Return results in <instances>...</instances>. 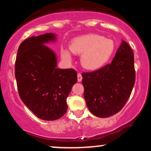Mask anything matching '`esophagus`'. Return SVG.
Returning a JSON list of instances; mask_svg holds the SVG:
<instances>
[{
    "instance_id": "34e87169",
    "label": "esophagus",
    "mask_w": 151,
    "mask_h": 151,
    "mask_svg": "<svg viewBox=\"0 0 151 151\" xmlns=\"http://www.w3.org/2000/svg\"><path fill=\"white\" fill-rule=\"evenodd\" d=\"M82 80V76H81V74L80 73H78L77 74V81H81Z\"/></svg>"
}]
</instances>
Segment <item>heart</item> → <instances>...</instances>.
<instances>
[{
  "instance_id": "heart-1",
  "label": "heart",
  "mask_w": 151,
  "mask_h": 151,
  "mask_svg": "<svg viewBox=\"0 0 151 151\" xmlns=\"http://www.w3.org/2000/svg\"><path fill=\"white\" fill-rule=\"evenodd\" d=\"M72 52L81 55V64L87 70H97L109 61L113 55L115 45L113 40L96 34H88L74 38L71 42ZM62 57L68 62L72 56L67 50H62Z\"/></svg>"
}]
</instances>
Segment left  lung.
<instances>
[{"label": "left lung", "mask_w": 151, "mask_h": 151, "mask_svg": "<svg viewBox=\"0 0 151 151\" xmlns=\"http://www.w3.org/2000/svg\"><path fill=\"white\" fill-rule=\"evenodd\" d=\"M81 75L84 97L91 113L100 118L114 115L126 104L136 81L131 47L122 41L111 63Z\"/></svg>", "instance_id": "8db88e82"}]
</instances>
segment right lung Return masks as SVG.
Listing matches in <instances>:
<instances>
[{
    "label": "right lung",
    "mask_w": 151,
    "mask_h": 151,
    "mask_svg": "<svg viewBox=\"0 0 151 151\" xmlns=\"http://www.w3.org/2000/svg\"><path fill=\"white\" fill-rule=\"evenodd\" d=\"M55 40L53 33L26 39L19 46L15 65L19 96L36 116L45 121L65 114L67 98L77 81L73 69L57 68L55 52L44 45Z\"/></svg>",
    "instance_id": "obj_1"
}]
</instances>
